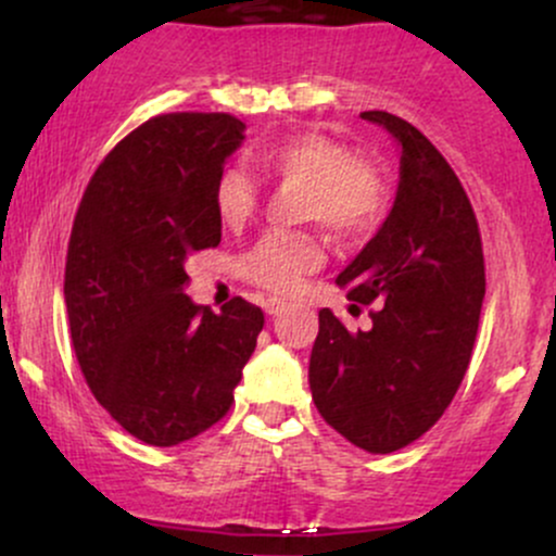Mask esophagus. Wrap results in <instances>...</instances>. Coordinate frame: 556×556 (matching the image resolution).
<instances>
[{
  "mask_svg": "<svg viewBox=\"0 0 556 556\" xmlns=\"http://www.w3.org/2000/svg\"><path fill=\"white\" fill-rule=\"evenodd\" d=\"M264 308H266V314H269V316H279V314H282V311L287 308V305L282 303V300L269 298V300H266V303H264Z\"/></svg>",
  "mask_w": 556,
  "mask_h": 556,
  "instance_id": "34e87169",
  "label": "esophagus"
}]
</instances>
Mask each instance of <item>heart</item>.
<instances>
[{"mask_svg": "<svg viewBox=\"0 0 556 556\" xmlns=\"http://www.w3.org/2000/svg\"><path fill=\"white\" fill-rule=\"evenodd\" d=\"M258 169L271 180L303 188L305 219L321 222L340 238L366 232L387 203L384 180L342 143L318 132H295L258 149ZM214 208L227 227L238 229L256 214L258 185L238 164L216 175ZM321 261V248L305 235H269L242 256V274L266 290L290 292Z\"/></svg>", "mask_w": 556, "mask_h": 556, "instance_id": "heart-1", "label": "heart"}]
</instances>
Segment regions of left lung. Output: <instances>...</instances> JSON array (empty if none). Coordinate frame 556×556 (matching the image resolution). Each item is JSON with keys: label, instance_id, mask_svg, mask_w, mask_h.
Wrapping results in <instances>:
<instances>
[{"label": "left lung", "instance_id": "obj_1", "mask_svg": "<svg viewBox=\"0 0 556 556\" xmlns=\"http://www.w3.org/2000/svg\"><path fill=\"white\" fill-rule=\"evenodd\" d=\"M400 149L384 225L337 285L379 308L366 331L318 311L308 384L324 420L374 455L402 450L442 418L473 353L486 274L478 222L460 180L424 132L389 112H363ZM355 308V305H353Z\"/></svg>", "mask_w": 556, "mask_h": 556}]
</instances>
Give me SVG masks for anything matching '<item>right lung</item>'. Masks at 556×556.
Segmentation results:
<instances>
[{
	"instance_id": "1",
	"label": "right lung",
	"mask_w": 556,
	"mask_h": 556,
	"mask_svg": "<svg viewBox=\"0 0 556 556\" xmlns=\"http://www.w3.org/2000/svg\"><path fill=\"white\" fill-rule=\"evenodd\" d=\"M245 140L229 114H162L119 140L75 214L65 266L73 348L93 397L127 433L175 446L232 405L264 314L185 295L190 253L216 248L214 182Z\"/></svg>"
}]
</instances>
